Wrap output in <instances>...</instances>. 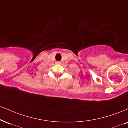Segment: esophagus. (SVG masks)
<instances>
[{"mask_svg": "<svg viewBox=\"0 0 128 128\" xmlns=\"http://www.w3.org/2000/svg\"><path fill=\"white\" fill-rule=\"evenodd\" d=\"M56 64H60L61 62L60 61H56Z\"/></svg>", "mask_w": 128, "mask_h": 128, "instance_id": "34e87169", "label": "esophagus"}]
</instances>
